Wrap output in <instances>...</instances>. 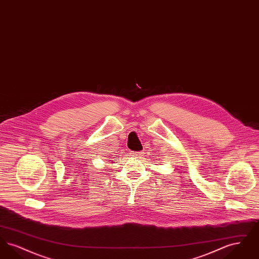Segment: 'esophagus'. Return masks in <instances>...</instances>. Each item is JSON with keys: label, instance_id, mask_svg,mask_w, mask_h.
<instances>
[{"label": "esophagus", "instance_id": "esophagus-1", "mask_svg": "<svg viewBox=\"0 0 259 259\" xmlns=\"http://www.w3.org/2000/svg\"><path fill=\"white\" fill-rule=\"evenodd\" d=\"M131 155L135 156V157H141L144 155V152L143 151H132Z\"/></svg>", "mask_w": 259, "mask_h": 259}]
</instances>
